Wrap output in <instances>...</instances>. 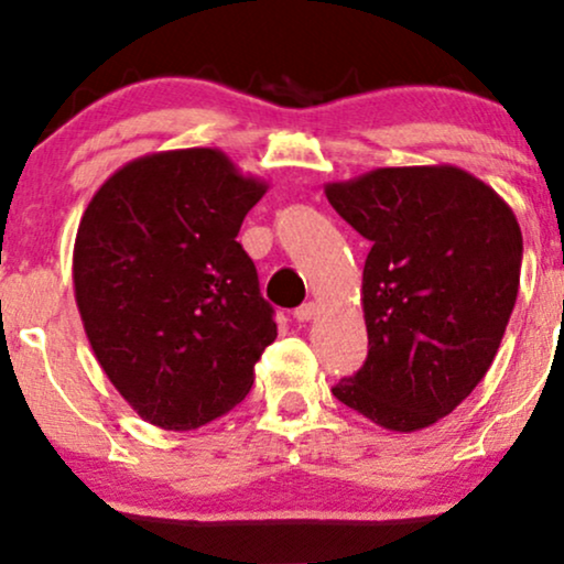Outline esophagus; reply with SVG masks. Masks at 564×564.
<instances>
[{
  "instance_id": "obj_1",
  "label": "esophagus",
  "mask_w": 564,
  "mask_h": 564,
  "mask_svg": "<svg viewBox=\"0 0 564 564\" xmlns=\"http://www.w3.org/2000/svg\"><path fill=\"white\" fill-rule=\"evenodd\" d=\"M315 315H317V304L315 302H306L302 306H296V312H294V317L299 319V323H310V319Z\"/></svg>"
}]
</instances>
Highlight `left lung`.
Here are the masks:
<instances>
[{
	"label": "left lung",
	"instance_id": "1",
	"mask_svg": "<svg viewBox=\"0 0 564 564\" xmlns=\"http://www.w3.org/2000/svg\"><path fill=\"white\" fill-rule=\"evenodd\" d=\"M325 195L372 241L369 354L333 395L390 432L432 426L471 395L502 344L523 260L516 213L458 166L375 169Z\"/></svg>",
	"mask_w": 564,
	"mask_h": 564
}]
</instances>
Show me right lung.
Segmentation results:
<instances>
[{"label": "right lung", "instance_id": "right-lung-1", "mask_svg": "<svg viewBox=\"0 0 564 564\" xmlns=\"http://www.w3.org/2000/svg\"><path fill=\"white\" fill-rule=\"evenodd\" d=\"M265 192L216 148H184L113 171L83 213L73 283L85 335L119 395L161 430L229 413L275 340L237 241Z\"/></svg>", "mask_w": 564, "mask_h": 564}]
</instances>
